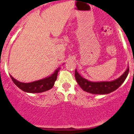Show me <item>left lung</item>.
<instances>
[{
  "instance_id": "1",
  "label": "left lung",
  "mask_w": 134,
  "mask_h": 134,
  "mask_svg": "<svg viewBox=\"0 0 134 134\" xmlns=\"http://www.w3.org/2000/svg\"><path fill=\"white\" fill-rule=\"evenodd\" d=\"M129 71V67H128L120 77L113 81L93 82L82 77L76 69L75 77L79 86L84 91L93 94H106L114 91L120 86L128 76Z\"/></svg>"
}]
</instances>
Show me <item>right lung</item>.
<instances>
[{
  "label": "right lung",
  "instance_id": "right-lung-1",
  "mask_svg": "<svg viewBox=\"0 0 134 134\" xmlns=\"http://www.w3.org/2000/svg\"><path fill=\"white\" fill-rule=\"evenodd\" d=\"M60 69V68L58 67L52 75L44 79L28 83L19 82L15 79L10 74V77L13 80V82L23 91L30 93H40L47 91L53 87L55 81L57 80L58 72H59Z\"/></svg>",
  "mask_w": 134,
  "mask_h": 134
}]
</instances>
